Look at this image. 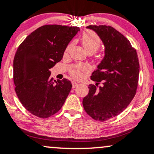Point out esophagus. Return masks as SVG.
I'll return each mask as SVG.
<instances>
[{"mask_svg": "<svg viewBox=\"0 0 154 154\" xmlns=\"http://www.w3.org/2000/svg\"><path fill=\"white\" fill-rule=\"evenodd\" d=\"M79 85V82H76V81H72V88H76L77 86H78Z\"/></svg>", "mask_w": 154, "mask_h": 154, "instance_id": "1", "label": "esophagus"}]
</instances>
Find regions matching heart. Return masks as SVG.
Returning <instances> with one entry per match:
<instances>
[{
    "instance_id": "heart-1",
    "label": "heart",
    "mask_w": 154,
    "mask_h": 154,
    "mask_svg": "<svg viewBox=\"0 0 154 154\" xmlns=\"http://www.w3.org/2000/svg\"><path fill=\"white\" fill-rule=\"evenodd\" d=\"M82 42L86 52H95L99 50L101 46V39L98 35L91 30H87L83 33L82 36ZM87 66L85 65H76L71 67L70 73L74 78H80L81 77L80 71H85Z\"/></svg>"
}]
</instances>
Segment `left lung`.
Segmentation results:
<instances>
[{
    "label": "left lung",
    "instance_id": "left-lung-1",
    "mask_svg": "<svg viewBox=\"0 0 154 154\" xmlns=\"http://www.w3.org/2000/svg\"><path fill=\"white\" fill-rule=\"evenodd\" d=\"M104 46V56L91 79L88 94L82 104L93 119L105 121L116 117L128 107L136 94L140 65L136 50L129 40L114 28L89 25ZM100 82L102 85L97 87Z\"/></svg>",
    "mask_w": 154,
    "mask_h": 154
}]
</instances>
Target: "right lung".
Returning <instances> with one entry per match:
<instances>
[{"label":"right lung","mask_w":154,"mask_h":154,"mask_svg":"<svg viewBox=\"0 0 154 154\" xmlns=\"http://www.w3.org/2000/svg\"><path fill=\"white\" fill-rule=\"evenodd\" d=\"M79 27L46 25L25 38L14 55L13 72L15 91L28 111L47 118L63 105L72 85L67 79L54 80L52 68L61 60Z\"/></svg>","instance_id":"obj_1"}]
</instances>
